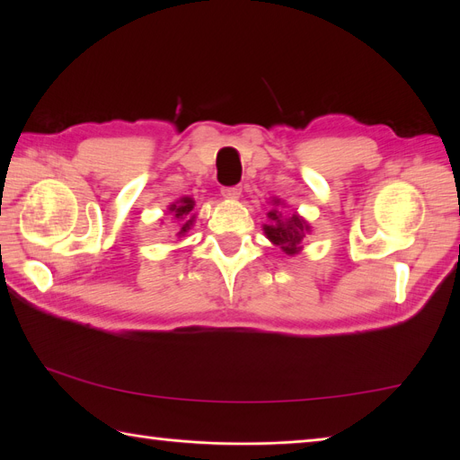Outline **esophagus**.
<instances>
[{
    "label": "esophagus",
    "instance_id": "obj_1",
    "mask_svg": "<svg viewBox=\"0 0 460 460\" xmlns=\"http://www.w3.org/2000/svg\"><path fill=\"white\" fill-rule=\"evenodd\" d=\"M223 196L226 199H237L242 196V189L240 187H226V189H223Z\"/></svg>",
    "mask_w": 460,
    "mask_h": 460
}]
</instances>
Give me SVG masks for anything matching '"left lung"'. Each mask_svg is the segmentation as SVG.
<instances>
[{
    "instance_id": "1",
    "label": "left lung",
    "mask_w": 460,
    "mask_h": 460,
    "mask_svg": "<svg viewBox=\"0 0 460 460\" xmlns=\"http://www.w3.org/2000/svg\"><path fill=\"white\" fill-rule=\"evenodd\" d=\"M270 204L271 209L268 211V225H262L264 235L285 254H298L304 249L305 235L311 234L309 223L298 213L283 215L281 208L285 204L279 198H271Z\"/></svg>"
}]
</instances>
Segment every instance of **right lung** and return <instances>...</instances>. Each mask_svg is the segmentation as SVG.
Masks as SVG:
<instances>
[{"label":"right lung","instance_id":"1","mask_svg":"<svg viewBox=\"0 0 460 460\" xmlns=\"http://www.w3.org/2000/svg\"><path fill=\"white\" fill-rule=\"evenodd\" d=\"M194 206L196 201L190 196H182L179 199H175L173 204L168 206V213L172 215V218L175 220L177 226V235H185L196 223V213H194Z\"/></svg>","mask_w":460,"mask_h":460}]
</instances>
